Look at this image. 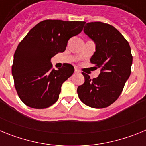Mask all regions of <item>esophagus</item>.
<instances>
[{"label":"esophagus","mask_w":146,"mask_h":146,"mask_svg":"<svg viewBox=\"0 0 146 146\" xmlns=\"http://www.w3.org/2000/svg\"><path fill=\"white\" fill-rule=\"evenodd\" d=\"M74 72H75V73H79L80 71L78 70V69H74Z\"/></svg>","instance_id":"34e87169"}]
</instances>
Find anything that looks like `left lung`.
Instances as JSON below:
<instances>
[{"label": "left lung", "instance_id": "left-lung-1", "mask_svg": "<svg viewBox=\"0 0 146 146\" xmlns=\"http://www.w3.org/2000/svg\"><path fill=\"white\" fill-rule=\"evenodd\" d=\"M83 31L96 44L90 62L94 70L100 69V74L91 80L82 72L85 82L77 88L78 96L91 108H107L118 99L131 74V48L123 35L110 24L88 23Z\"/></svg>", "mask_w": 146, "mask_h": 146}]
</instances>
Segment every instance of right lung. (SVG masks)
<instances>
[{
  "mask_svg": "<svg viewBox=\"0 0 146 146\" xmlns=\"http://www.w3.org/2000/svg\"><path fill=\"white\" fill-rule=\"evenodd\" d=\"M85 23L44 20L30 30L18 44L11 73L18 96L27 106L44 109L57 102L62 84L74 69L71 64H64L55 70L50 59L65 51L69 38L80 33Z\"/></svg>",
  "mask_w": 146,
  "mask_h": 146,
  "instance_id": "obj_1",
  "label": "right lung"
}]
</instances>
